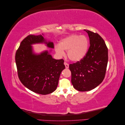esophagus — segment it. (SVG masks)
<instances>
[{"label": "esophagus", "instance_id": "esophagus-1", "mask_svg": "<svg viewBox=\"0 0 125 125\" xmlns=\"http://www.w3.org/2000/svg\"><path fill=\"white\" fill-rule=\"evenodd\" d=\"M64 65H65V67H66V68H69V64L68 63H67L66 62H64Z\"/></svg>", "mask_w": 125, "mask_h": 125}]
</instances>
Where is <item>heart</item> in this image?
Listing matches in <instances>:
<instances>
[{
  "label": "heart",
  "mask_w": 125,
  "mask_h": 125,
  "mask_svg": "<svg viewBox=\"0 0 125 125\" xmlns=\"http://www.w3.org/2000/svg\"><path fill=\"white\" fill-rule=\"evenodd\" d=\"M88 46L89 42L85 36L72 34L60 41L59 46H55V50L59 57L65 56V51L70 60L79 62L84 57Z\"/></svg>",
  "instance_id": "b5f03b06"
}]
</instances>
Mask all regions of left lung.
<instances>
[{"instance_id": "8db88e82", "label": "left lung", "mask_w": 125, "mask_h": 125, "mask_svg": "<svg viewBox=\"0 0 125 125\" xmlns=\"http://www.w3.org/2000/svg\"><path fill=\"white\" fill-rule=\"evenodd\" d=\"M88 34L90 46L80 62L70 64L71 83L79 91H88L104 80L108 62V49L104 40L96 33L84 30Z\"/></svg>"}]
</instances>
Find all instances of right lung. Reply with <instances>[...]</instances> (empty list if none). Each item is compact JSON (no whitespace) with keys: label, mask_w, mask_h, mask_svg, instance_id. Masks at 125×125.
I'll use <instances>...</instances> for the list:
<instances>
[{"label":"right lung","mask_w":125,"mask_h":125,"mask_svg":"<svg viewBox=\"0 0 125 125\" xmlns=\"http://www.w3.org/2000/svg\"><path fill=\"white\" fill-rule=\"evenodd\" d=\"M44 34L29 35L21 42L16 52L15 59L20 81L32 91L46 95L56 90L62 71L65 68L64 60L52 57L50 52L35 54L32 45L44 43L54 48V43L47 41Z\"/></svg>","instance_id":"obj_1"}]
</instances>
